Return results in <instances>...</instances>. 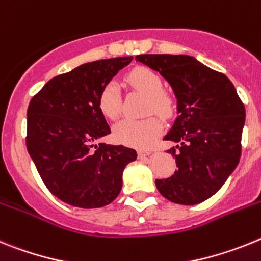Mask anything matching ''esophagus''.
Segmentation results:
<instances>
[{
	"label": "esophagus",
	"instance_id": "1",
	"mask_svg": "<svg viewBox=\"0 0 261 261\" xmlns=\"http://www.w3.org/2000/svg\"><path fill=\"white\" fill-rule=\"evenodd\" d=\"M149 153H151L149 151H144V149H139V151H138V156H139L140 159L144 158V156H148Z\"/></svg>",
	"mask_w": 261,
	"mask_h": 261
}]
</instances>
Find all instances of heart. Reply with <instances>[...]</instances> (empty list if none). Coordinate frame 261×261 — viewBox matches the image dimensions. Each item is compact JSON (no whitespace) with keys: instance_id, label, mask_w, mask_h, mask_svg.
<instances>
[{"instance_id":"obj_1","label":"heart","mask_w":261,"mask_h":261,"mask_svg":"<svg viewBox=\"0 0 261 261\" xmlns=\"http://www.w3.org/2000/svg\"><path fill=\"white\" fill-rule=\"evenodd\" d=\"M134 89L139 90L148 97L147 112H155L162 117L172 113V99L163 92V81L156 72L148 68H135L126 77ZM98 108L109 119H117L122 112V99L119 87L115 83H108L98 96ZM162 121L156 115L143 119H122L114 126L113 137L118 143L126 146L146 148L155 142L162 131Z\"/></svg>"}]
</instances>
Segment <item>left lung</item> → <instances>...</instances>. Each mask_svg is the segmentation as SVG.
<instances>
[{"instance_id": "1", "label": "left lung", "mask_w": 261, "mask_h": 261, "mask_svg": "<svg viewBox=\"0 0 261 261\" xmlns=\"http://www.w3.org/2000/svg\"><path fill=\"white\" fill-rule=\"evenodd\" d=\"M135 60L159 72L177 99V117L165 140L177 171L158 178L163 197L180 205L210 198L237 168L242 151L246 110L237 89L223 73L189 55H138Z\"/></svg>"}]
</instances>
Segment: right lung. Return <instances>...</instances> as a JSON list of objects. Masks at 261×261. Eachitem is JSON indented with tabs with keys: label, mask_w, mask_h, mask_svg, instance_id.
Returning <instances> with one entry per match:
<instances>
[{
	"label": "right lung",
	"mask_w": 261,
	"mask_h": 261,
	"mask_svg": "<svg viewBox=\"0 0 261 261\" xmlns=\"http://www.w3.org/2000/svg\"><path fill=\"white\" fill-rule=\"evenodd\" d=\"M128 58L85 63L36 93L27 109V151L43 182L68 205L96 209L121 193L124 167L137 151L94 142L110 134L99 92L128 65Z\"/></svg>",
	"instance_id": "1"
}]
</instances>
